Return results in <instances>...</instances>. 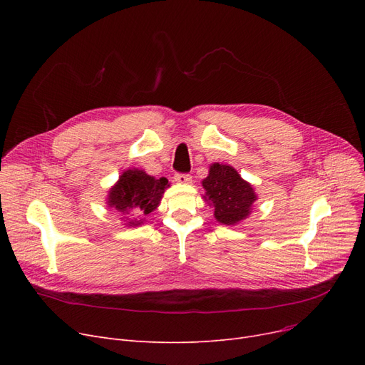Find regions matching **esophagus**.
<instances>
[{
	"label": "esophagus",
	"mask_w": 365,
	"mask_h": 365,
	"mask_svg": "<svg viewBox=\"0 0 365 365\" xmlns=\"http://www.w3.org/2000/svg\"><path fill=\"white\" fill-rule=\"evenodd\" d=\"M175 180H176L178 183L187 185V183L192 182V178H190L189 175H183V173H176V175H175Z\"/></svg>",
	"instance_id": "34e87169"
}]
</instances>
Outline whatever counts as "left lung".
<instances>
[{"label": "left lung", "mask_w": 365, "mask_h": 365, "mask_svg": "<svg viewBox=\"0 0 365 365\" xmlns=\"http://www.w3.org/2000/svg\"><path fill=\"white\" fill-rule=\"evenodd\" d=\"M202 187L205 189L204 200L215 207L216 220L227 226L247 219L257 200L253 186L245 182L234 167L226 164L210 165Z\"/></svg>", "instance_id": "8db88e82"}]
</instances>
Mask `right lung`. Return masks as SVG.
Segmentation results:
<instances>
[{"mask_svg": "<svg viewBox=\"0 0 365 365\" xmlns=\"http://www.w3.org/2000/svg\"><path fill=\"white\" fill-rule=\"evenodd\" d=\"M168 180L165 178L155 179L143 170L128 168L120 176L108 194V205L117 210L123 216L133 215L138 219H128L127 226H139L145 222V217L152 213L160 205L165 187H168Z\"/></svg>", "mask_w": 365, "mask_h": 365, "instance_id": "obj_1", "label": "right lung"}]
</instances>
